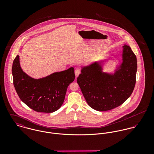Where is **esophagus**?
<instances>
[{
  "instance_id": "34e87169",
  "label": "esophagus",
  "mask_w": 154,
  "mask_h": 154,
  "mask_svg": "<svg viewBox=\"0 0 154 154\" xmlns=\"http://www.w3.org/2000/svg\"><path fill=\"white\" fill-rule=\"evenodd\" d=\"M75 75H76V77L78 76L81 73V70H80V69H79V68L76 69L75 70Z\"/></svg>"
}]
</instances>
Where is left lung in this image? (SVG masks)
<instances>
[{
	"mask_svg": "<svg viewBox=\"0 0 154 154\" xmlns=\"http://www.w3.org/2000/svg\"><path fill=\"white\" fill-rule=\"evenodd\" d=\"M122 58L121 65L114 74L103 72L97 62L82 67L77 82L92 109L112 110L131 95L136 84L137 59L129 45L123 46Z\"/></svg>",
	"mask_w": 154,
	"mask_h": 154,
	"instance_id": "8db88e82",
	"label": "left lung"
}]
</instances>
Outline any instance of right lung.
I'll list each match as a JSON object with an SVG mask.
<instances>
[{"mask_svg": "<svg viewBox=\"0 0 154 154\" xmlns=\"http://www.w3.org/2000/svg\"><path fill=\"white\" fill-rule=\"evenodd\" d=\"M14 85L20 98L29 108L37 112H53L63 103L67 88L75 78L74 68L53 73L38 79L23 72L20 56L15 58L12 67Z\"/></svg>", "mask_w": 154, "mask_h": 154, "instance_id": "obj_1", "label": "right lung"}]
</instances>
